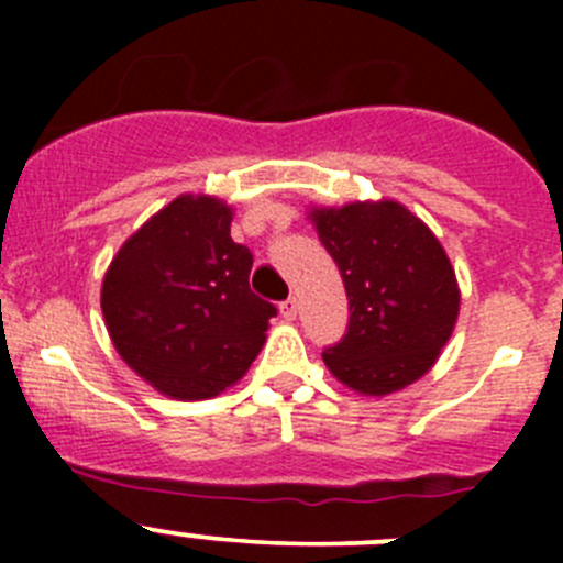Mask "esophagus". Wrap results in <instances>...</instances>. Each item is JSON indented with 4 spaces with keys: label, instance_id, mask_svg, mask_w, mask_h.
<instances>
[{
    "label": "esophagus",
    "instance_id": "obj_1",
    "mask_svg": "<svg viewBox=\"0 0 563 563\" xmlns=\"http://www.w3.org/2000/svg\"><path fill=\"white\" fill-rule=\"evenodd\" d=\"M280 313H283V318H286V321H294V318H297V313H299L297 299L288 297L286 302H280Z\"/></svg>",
    "mask_w": 563,
    "mask_h": 563
}]
</instances>
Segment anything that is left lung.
I'll return each instance as SVG.
<instances>
[{
  "label": "left lung",
  "mask_w": 563,
  "mask_h": 563,
  "mask_svg": "<svg viewBox=\"0 0 563 563\" xmlns=\"http://www.w3.org/2000/svg\"><path fill=\"white\" fill-rule=\"evenodd\" d=\"M349 297V327L323 362L362 395H389L433 367L457 321L450 258L428 225L395 201L316 209Z\"/></svg>",
  "instance_id": "left-lung-1"
}]
</instances>
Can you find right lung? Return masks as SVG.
Masks as SVG:
<instances>
[{
	"label": "right lung",
	"mask_w": 563,
	"mask_h": 563,
	"mask_svg": "<svg viewBox=\"0 0 563 563\" xmlns=\"http://www.w3.org/2000/svg\"><path fill=\"white\" fill-rule=\"evenodd\" d=\"M253 253L231 240V209L179 196L111 261L103 316L122 360L176 400L240 382L277 308L250 291Z\"/></svg>",
	"instance_id": "1"
}]
</instances>
